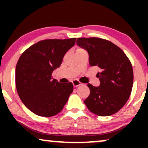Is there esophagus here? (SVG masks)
Returning a JSON list of instances; mask_svg holds the SVG:
<instances>
[{
	"instance_id": "1",
	"label": "esophagus",
	"mask_w": 148,
	"mask_h": 148,
	"mask_svg": "<svg viewBox=\"0 0 148 148\" xmlns=\"http://www.w3.org/2000/svg\"><path fill=\"white\" fill-rule=\"evenodd\" d=\"M73 85L74 87H77L81 85H82V83H81L80 82H79L77 80H73Z\"/></svg>"
}]
</instances>
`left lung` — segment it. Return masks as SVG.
Listing matches in <instances>:
<instances>
[{"instance_id":"obj_1","label":"left lung","mask_w":148,"mask_h":148,"mask_svg":"<svg viewBox=\"0 0 148 148\" xmlns=\"http://www.w3.org/2000/svg\"><path fill=\"white\" fill-rule=\"evenodd\" d=\"M77 44L88 52L90 64L99 68L100 86L88 84L90 94L84 103L89 110L98 115L110 116L118 112L130 96L133 71L130 60L120 48L98 38H79Z\"/></svg>"}]
</instances>
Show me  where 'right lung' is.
<instances>
[{
    "label": "right lung",
    "instance_id": "obj_1",
    "mask_svg": "<svg viewBox=\"0 0 148 148\" xmlns=\"http://www.w3.org/2000/svg\"><path fill=\"white\" fill-rule=\"evenodd\" d=\"M76 38L45 40L25 50L15 69L16 88L20 99L30 111L40 116L57 114L73 90L72 83H59L51 75Z\"/></svg>",
    "mask_w": 148,
    "mask_h": 148
}]
</instances>
